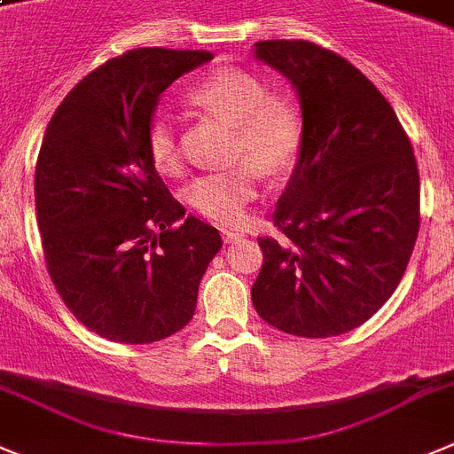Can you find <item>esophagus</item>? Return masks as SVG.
Instances as JSON below:
<instances>
[{
  "mask_svg": "<svg viewBox=\"0 0 454 454\" xmlns=\"http://www.w3.org/2000/svg\"><path fill=\"white\" fill-rule=\"evenodd\" d=\"M243 236H245L243 231H239V230H223L224 243H236V240H240Z\"/></svg>",
  "mask_w": 454,
  "mask_h": 454,
  "instance_id": "1",
  "label": "esophagus"
}]
</instances>
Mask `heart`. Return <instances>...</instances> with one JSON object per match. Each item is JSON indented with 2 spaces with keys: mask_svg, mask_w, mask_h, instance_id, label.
Segmentation results:
<instances>
[{
  "mask_svg": "<svg viewBox=\"0 0 454 454\" xmlns=\"http://www.w3.org/2000/svg\"><path fill=\"white\" fill-rule=\"evenodd\" d=\"M186 101L234 123L231 160L239 166L198 177L186 191L189 205L220 224H240L261 186V171L281 176L299 155L303 139L301 107L290 94L268 91V82L239 67H224L195 82ZM148 155L161 176L184 168L176 121L157 114L145 132Z\"/></svg>",
  "mask_w": 454,
  "mask_h": 454,
  "instance_id": "1",
  "label": "heart"
}]
</instances>
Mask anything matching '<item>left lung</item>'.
I'll use <instances>...</instances> for the list:
<instances>
[{
	"label": "left lung",
	"instance_id": "1",
	"mask_svg": "<svg viewBox=\"0 0 454 454\" xmlns=\"http://www.w3.org/2000/svg\"><path fill=\"white\" fill-rule=\"evenodd\" d=\"M254 56L297 90V166L261 236L256 313L299 338H331L392 297L419 224V166L396 112L360 69L306 40H263Z\"/></svg>",
	"mask_w": 454,
	"mask_h": 454
}]
</instances>
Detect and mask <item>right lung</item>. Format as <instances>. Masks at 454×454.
Here are the masks:
<instances>
[{"label": "right lung", "mask_w": 454, "mask_h": 454, "mask_svg": "<svg viewBox=\"0 0 454 454\" xmlns=\"http://www.w3.org/2000/svg\"><path fill=\"white\" fill-rule=\"evenodd\" d=\"M214 58L132 49L58 106L35 166L44 261L74 317L101 338L151 344L191 322L223 240L168 193L145 132L161 91Z\"/></svg>", "instance_id": "right-lung-1"}]
</instances>
